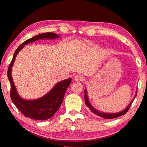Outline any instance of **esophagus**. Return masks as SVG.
<instances>
[{
  "mask_svg": "<svg viewBox=\"0 0 147 147\" xmlns=\"http://www.w3.org/2000/svg\"><path fill=\"white\" fill-rule=\"evenodd\" d=\"M84 79L85 78H84V77L82 75H76L75 76V79L77 81H83Z\"/></svg>",
  "mask_w": 147,
  "mask_h": 147,
  "instance_id": "34e87169",
  "label": "esophagus"
}]
</instances>
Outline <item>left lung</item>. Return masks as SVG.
<instances>
[{
  "instance_id": "obj_1",
  "label": "left lung",
  "mask_w": 147,
  "mask_h": 147,
  "mask_svg": "<svg viewBox=\"0 0 147 147\" xmlns=\"http://www.w3.org/2000/svg\"><path fill=\"white\" fill-rule=\"evenodd\" d=\"M84 92H85V102L86 105H87V106L89 107L90 110H91L93 113H95V114L97 115V116L101 117V118H105V119L116 118H118V117H120L121 116H122V115L125 114V113H126L127 111H128V109H129V108H130V105H132V103L133 102V101H134V99L135 97H136V95H137V90H136V95H135L134 99H133L132 100V101H131V102L130 103V104H129L128 106L126 107V109H124V110L120 111V112L111 113H103V112H101V111H99L98 110H97V109H95V108H94V107L91 105V103H90L89 101V98H88L87 90L85 89V91H84Z\"/></svg>"
}]
</instances>
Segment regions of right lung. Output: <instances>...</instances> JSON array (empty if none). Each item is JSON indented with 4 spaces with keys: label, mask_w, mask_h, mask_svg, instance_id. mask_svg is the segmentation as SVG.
Returning a JSON list of instances; mask_svg holds the SVG:
<instances>
[{
    "label": "right lung",
    "mask_w": 147,
    "mask_h": 147,
    "mask_svg": "<svg viewBox=\"0 0 147 147\" xmlns=\"http://www.w3.org/2000/svg\"><path fill=\"white\" fill-rule=\"evenodd\" d=\"M60 36L54 33H44L39 34L29 40H27L19 46L13 55V59L9 64L8 68L7 75L8 79L11 84V98L14 104L16 105L17 109L23 113L25 117L34 120H48L54 116V114L60 108V105L63 101L64 94L66 89L71 83L72 79L69 78L64 81L58 82L55 86L44 96L37 99L27 100L20 97L17 93L16 87L13 82L12 75V67L15 62V58L19 52L21 50L25 44L36 42L39 40H54L59 38Z\"/></svg>",
    "instance_id": "1"
}]
</instances>
